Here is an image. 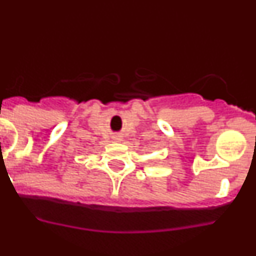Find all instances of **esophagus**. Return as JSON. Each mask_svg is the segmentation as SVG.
<instances>
[{
    "label": "esophagus",
    "mask_w": 256,
    "mask_h": 256,
    "mask_svg": "<svg viewBox=\"0 0 256 256\" xmlns=\"http://www.w3.org/2000/svg\"><path fill=\"white\" fill-rule=\"evenodd\" d=\"M114 140H115V141H122V137H120V136H115Z\"/></svg>",
    "instance_id": "obj_1"
}]
</instances>
